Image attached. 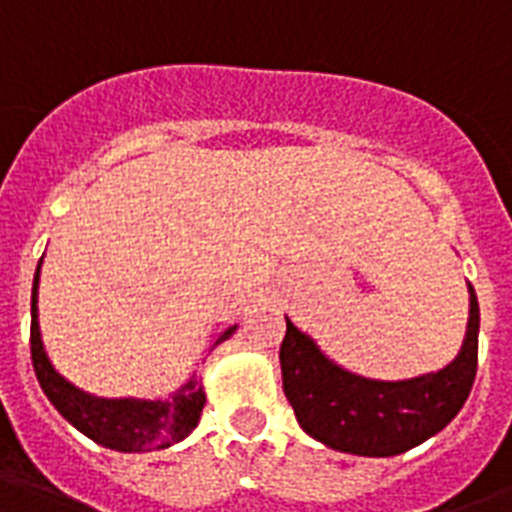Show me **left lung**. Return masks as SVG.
<instances>
[{
  "label": "left lung",
  "instance_id": "obj_1",
  "mask_svg": "<svg viewBox=\"0 0 512 512\" xmlns=\"http://www.w3.org/2000/svg\"><path fill=\"white\" fill-rule=\"evenodd\" d=\"M470 319L462 350L436 374L412 380H366L332 364L287 319L279 361L284 396L308 436L361 457H393L446 428L468 401L478 369V300L470 287Z\"/></svg>",
  "mask_w": 512,
  "mask_h": 512
}]
</instances>
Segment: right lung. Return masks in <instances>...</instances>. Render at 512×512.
Masks as SVG:
<instances>
[{
	"mask_svg": "<svg viewBox=\"0 0 512 512\" xmlns=\"http://www.w3.org/2000/svg\"><path fill=\"white\" fill-rule=\"evenodd\" d=\"M36 287H39V268H36L34 289H31V361H34L36 380L52 406L76 430H82L95 444L116 449V452H151V449L177 444L196 428L201 409H204V390L196 374L167 401H138V398L108 401V398H92L76 390L74 385H68L52 369L50 358L42 348L39 321H36ZM233 329L236 327L220 332L212 348L228 340Z\"/></svg>",
	"mask_w": 512,
	"mask_h": 512,
	"instance_id": "right-lung-1",
	"label": "right lung"
}]
</instances>
